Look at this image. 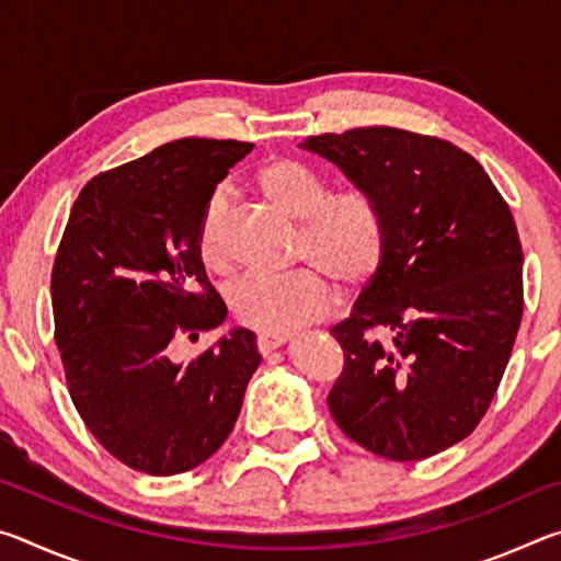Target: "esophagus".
I'll use <instances>...</instances> for the list:
<instances>
[{"label":"esophagus","mask_w":561,"mask_h":561,"mask_svg":"<svg viewBox=\"0 0 561 561\" xmlns=\"http://www.w3.org/2000/svg\"><path fill=\"white\" fill-rule=\"evenodd\" d=\"M287 339H289L287 334H257V341H254V344H257L260 354H270V351L287 344Z\"/></svg>","instance_id":"1"}]
</instances>
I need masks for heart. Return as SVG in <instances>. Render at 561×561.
I'll return each instance as SVG.
<instances>
[{
  "instance_id": "obj_1",
  "label": "heart",
  "mask_w": 561,
  "mask_h": 561,
  "mask_svg": "<svg viewBox=\"0 0 561 561\" xmlns=\"http://www.w3.org/2000/svg\"><path fill=\"white\" fill-rule=\"evenodd\" d=\"M274 210L301 222L297 262L289 277H247L230 291V307L242 327L262 334H289L327 317L336 301L334 279L348 291L364 289L381 272L388 252V225L381 205L366 190L334 193L329 180L297 160L277 158L254 175ZM227 201L213 193L197 225V257L210 272H225Z\"/></svg>"
}]
</instances>
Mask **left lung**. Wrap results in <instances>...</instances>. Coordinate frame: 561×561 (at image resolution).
Listing matches in <instances>:
<instances>
[{"label": "left lung", "instance_id": "obj_1", "mask_svg": "<svg viewBox=\"0 0 561 561\" xmlns=\"http://www.w3.org/2000/svg\"><path fill=\"white\" fill-rule=\"evenodd\" d=\"M301 148L366 190L388 225L381 272L331 327L344 368L329 411L374 455L431 458L478 428L507 368L525 309L515 217L450 140L368 126Z\"/></svg>", "mask_w": 561, "mask_h": 561}]
</instances>
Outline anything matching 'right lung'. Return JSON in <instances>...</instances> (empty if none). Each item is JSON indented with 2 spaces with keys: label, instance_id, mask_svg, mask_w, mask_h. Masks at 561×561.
<instances>
[{
  "label": "right lung",
  "instance_id": "obj_1",
  "mask_svg": "<svg viewBox=\"0 0 561 561\" xmlns=\"http://www.w3.org/2000/svg\"><path fill=\"white\" fill-rule=\"evenodd\" d=\"M254 146L180 138L91 178L51 270L54 341L76 411L113 458L148 474L197 468L240 415L262 356L234 329L187 366L170 341L222 324L197 257L207 197Z\"/></svg>",
  "mask_w": 561,
  "mask_h": 561
}]
</instances>
